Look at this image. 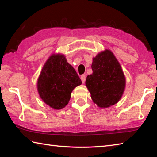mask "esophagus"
Listing matches in <instances>:
<instances>
[{"label":"esophagus","instance_id":"esophagus-1","mask_svg":"<svg viewBox=\"0 0 157 157\" xmlns=\"http://www.w3.org/2000/svg\"><path fill=\"white\" fill-rule=\"evenodd\" d=\"M80 78H81L82 82L84 84L85 82V80H86V75H81V77H80Z\"/></svg>","mask_w":157,"mask_h":157}]
</instances>
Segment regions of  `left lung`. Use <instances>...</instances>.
<instances>
[{
	"instance_id": "obj_1",
	"label": "left lung",
	"mask_w": 157,
	"mask_h": 157,
	"mask_svg": "<svg viewBox=\"0 0 157 157\" xmlns=\"http://www.w3.org/2000/svg\"><path fill=\"white\" fill-rule=\"evenodd\" d=\"M93 73L87 76L86 86L93 101L101 108L115 105L124 92L126 80L121 65L111 51L105 50L93 58Z\"/></svg>"
}]
</instances>
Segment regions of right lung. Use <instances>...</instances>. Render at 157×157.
<instances>
[{
	"label": "right lung",
	"instance_id": "add662e5",
	"mask_svg": "<svg viewBox=\"0 0 157 157\" xmlns=\"http://www.w3.org/2000/svg\"><path fill=\"white\" fill-rule=\"evenodd\" d=\"M82 84L76 71L63 55L53 54L46 61L37 82L42 100L55 109L67 105L73 89Z\"/></svg>",
	"mask_w": 157,
	"mask_h": 157
}]
</instances>
